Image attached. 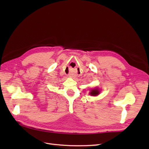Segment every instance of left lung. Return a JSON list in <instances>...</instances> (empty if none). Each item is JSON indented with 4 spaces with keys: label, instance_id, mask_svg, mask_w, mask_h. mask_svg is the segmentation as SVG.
<instances>
[{
    "label": "left lung",
    "instance_id": "left-lung-1",
    "mask_svg": "<svg viewBox=\"0 0 149 149\" xmlns=\"http://www.w3.org/2000/svg\"><path fill=\"white\" fill-rule=\"evenodd\" d=\"M100 93V89H99L98 88H96V89H91V91H90L89 93V94L91 96H97Z\"/></svg>",
    "mask_w": 149,
    "mask_h": 149
}]
</instances>
